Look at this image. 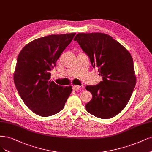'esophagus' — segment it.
<instances>
[{
    "label": "esophagus",
    "instance_id": "obj_1",
    "mask_svg": "<svg viewBox=\"0 0 152 152\" xmlns=\"http://www.w3.org/2000/svg\"><path fill=\"white\" fill-rule=\"evenodd\" d=\"M72 88H73V90H74V91H77L80 88V86H74L72 87Z\"/></svg>",
    "mask_w": 152,
    "mask_h": 152
}]
</instances>
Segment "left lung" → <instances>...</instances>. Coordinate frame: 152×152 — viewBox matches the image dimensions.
Segmentation results:
<instances>
[{
	"label": "left lung",
	"instance_id": "1",
	"mask_svg": "<svg viewBox=\"0 0 152 152\" xmlns=\"http://www.w3.org/2000/svg\"><path fill=\"white\" fill-rule=\"evenodd\" d=\"M74 40L102 77L99 84L86 87L92 95L86 105L87 111L101 119L115 116L126 106L136 85L132 55L118 41L104 33H78Z\"/></svg>",
	"mask_w": 152,
	"mask_h": 152
}]
</instances>
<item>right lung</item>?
I'll return each instance as SVG.
<instances>
[{
    "label": "right lung",
    "mask_w": 152,
    "mask_h": 152,
    "mask_svg": "<svg viewBox=\"0 0 152 152\" xmlns=\"http://www.w3.org/2000/svg\"><path fill=\"white\" fill-rule=\"evenodd\" d=\"M76 33L51 34L26 45L18 55L14 81L20 97L40 116L59 113L72 91L50 80V71Z\"/></svg>",
    "instance_id": "obj_1"
}]
</instances>
